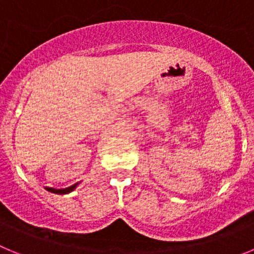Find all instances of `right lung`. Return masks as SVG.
<instances>
[{"label": "right lung", "instance_id": "1", "mask_svg": "<svg viewBox=\"0 0 254 254\" xmlns=\"http://www.w3.org/2000/svg\"><path fill=\"white\" fill-rule=\"evenodd\" d=\"M78 183H76V185L71 186V187H67V188H62V190H56V188H49L47 187L46 190H49V192H52V193H57V194H66V193H69V192H72L73 190H75L76 187H77Z\"/></svg>", "mask_w": 254, "mask_h": 254}]
</instances>
